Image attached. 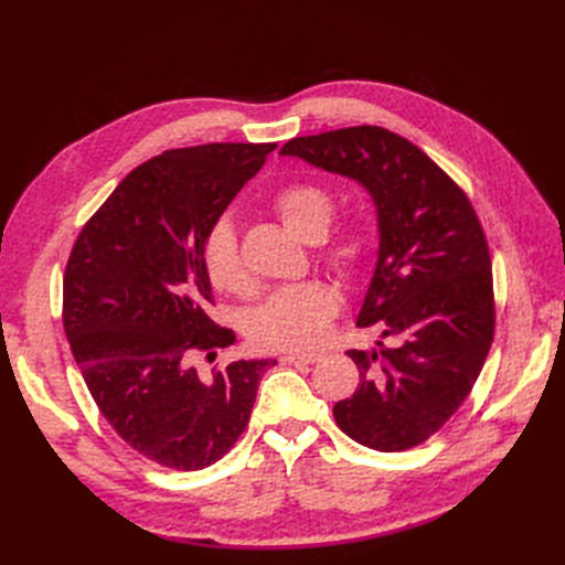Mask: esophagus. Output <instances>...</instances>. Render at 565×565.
<instances>
[{"instance_id": "1", "label": "esophagus", "mask_w": 565, "mask_h": 565, "mask_svg": "<svg viewBox=\"0 0 565 565\" xmlns=\"http://www.w3.org/2000/svg\"><path fill=\"white\" fill-rule=\"evenodd\" d=\"M316 361H320L318 353H285L280 358L282 365H311Z\"/></svg>"}]
</instances>
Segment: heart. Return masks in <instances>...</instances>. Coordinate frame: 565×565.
I'll use <instances>...</instances> for the list:
<instances>
[{
    "instance_id": "heart-1",
    "label": "heart",
    "mask_w": 565,
    "mask_h": 565,
    "mask_svg": "<svg viewBox=\"0 0 565 565\" xmlns=\"http://www.w3.org/2000/svg\"><path fill=\"white\" fill-rule=\"evenodd\" d=\"M270 210L280 224L301 243H318L330 228L334 198L328 185L316 181H292L280 185L270 198ZM372 235L363 216L341 221L318 262L341 282H355L363 276L370 256ZM202 264L207 280L221 295L247 297L254 280L241 252L231 221H218L204 237ZM339 309L334 287L322 280L289 285L273 292L249 318L247 334L264 351H309L318 347L330 330Z\"/></svg>"
}]
</instances>
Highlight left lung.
<instances>
[{
	"instance_id": "8db88e82",
	"label": "left lung",
	"mask_w": 565,
	"mask_h": 565,
	"mask_svg": "<svg viewBox=\"0 0 565 565\" xmlns=\"http://www.w3.org/2000/svg\"><path fill=\"white\" fill-rule=\"evenodd\" d=\"M363 183L380 214V259L358 313L377 349L347 351L361 384L334 405L339 429L380 452L422 446L467 401L494 337L492 262L467 193L384 127L361 125L282 146Z\"/></svg>"
}]
</instances>
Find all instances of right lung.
Returning <instances> with one entry per match:
<instances>
[{"mask_svg": "<svg viewBox=\"0 0 565 565\" xmlns=\"http://www.w3.org/2000/svg\"><path fill=\"white\" fill-rule=\"evenodd\" d=\"M276 143L167 150L119 181L82 226L63 273V330L100 415L160 467L198 471L224 457L276 361L200 374L235 341L210 318L202 245Z\"/></svg>", "mask_w": 565, "mask_h": 565, "instance_id": "1", "label": "right lung"}]
</instances>
